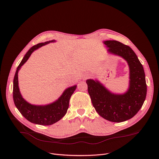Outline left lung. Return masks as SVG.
Returning a JSON list of instances; mask_svg holds the SVG:
<instances>
[{
	"instance_id": "left-lung-1",
	"label": "left lung",
	"mask_w": 159,
	"mask_h": 159,
	"mask_svg": "<svg viewBox=\"0 0 159 159\" xmlns=\"http://www.w3.org/2000/svg\"><path fill=\"white\" fill-rule=\"evenodd\" d=\"M103 43L109 53L125 59L129 66V80L127 91L121 94L112 93L99 81L86 80L88 93L96 111L106 120L120 123L132 118L143 104L147 95V84L143 67L133 50L115 40Z\"/></svg>"
}]
</instances>
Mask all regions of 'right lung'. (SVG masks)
Listing matches in <instances>:
<instances>
[{
	"mask_svg": "<svg viewBox=\"0 0 159 159\" xmlns=\"http://www.w3.org/2000/svg\"><path fill=\"white\" fill-rule=\"evenodd\" d=\"M55 39L38 43L31 47L22 58L17 68L13 80V99L15 106L27 120L40 125H51L60 120L66 113L71 96L74 93L77 85L66 89L61 96L55 102L47 105H34L28 102L20 94L18 85V72L20 67L28 60L32 53L39 48L50 43L55 42Z\"/></svg>",
	"mask_w": 159,
	"mask_h": 159,
	"instance_id": "1",
	"label": "right lung"
}]
</instances>
